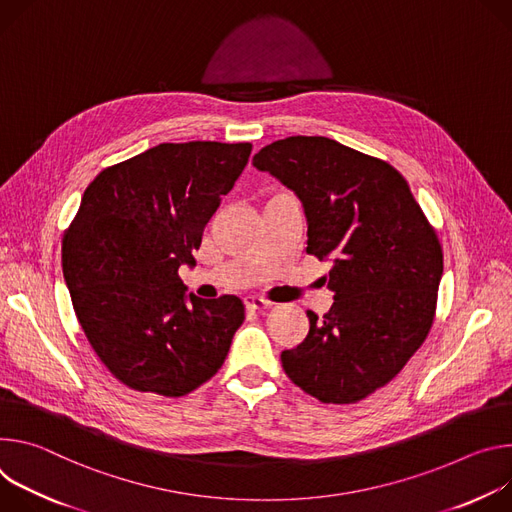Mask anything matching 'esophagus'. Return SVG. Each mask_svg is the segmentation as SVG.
Wrapping results in <instances>:
<instances>
[{"mask_svg":"<svg viewBox=\"0 0 512 512\" xmlns=\"http://www.w3.org/2000/svg\"><path fill=\"white\" fill-rule=\"evenodd\" d=\"M244 303H246V307L250 309V311H262V309H268L272 303L270 301H266V299H262V297H256V295H248L246 299H244Z\"/></svg>","mask_w":512,"mask_h":512,"instance_id":"esophagus-1","label":"esophagus"}]
</instances>
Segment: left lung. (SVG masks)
Wrapping results in <instances>:
<instances>
[{
    "mask_svg": "<svg viewBox=\"0 0 512 512\" xmlns=\"http://www.w3.org/2000/svg\"><path fill=\"white\" fill-rule=\"evenodd\" d=\"M252 164L301 201L307 252L331 262L333 305L307 311L309 333L280 354L287 376L321 403L366 399L401 372L433 323L439 240L388 162L323 136L264 146Z\"/></svg>",
    "mask_w": 512,
    "mask_h": 512,
    "instance_id": "1",
    "label": "left lung"
}]
</instances>
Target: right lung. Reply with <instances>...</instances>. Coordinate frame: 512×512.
<instances>
[{
    "label": "right lung",
    "mask_w": 512,
    "mask_h": 512,
    "mask_svg": "<svg viewBox=\"0 0 512 512\" xmlns=\"http://www.w3.org/2000/svg\"><path fill=\"white\" fill-rule=\"evenodd\" d=\"M250 152V142L158 144L85 189L63 274L91 348L126 386L183 396L230 352L244 303L187 293L179 268L197 264L193 250Z\"/></svg>",
    "instance_id": "right-lung-1"
}]
</instances>
